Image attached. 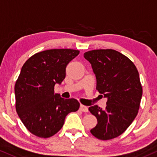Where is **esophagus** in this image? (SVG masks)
<instances>
[{
	"label": "esophagus",
	"instance_id": "34e87169",
	"mask_svg": "<svg viewBox=\"0 0 157 157\" xmlns=\"http://www.w3.org/2000/svg\"><path fill=\"white\" fill-rule=\"evenodd\" d=\"M80 110L83 112H88V109H87V106L83 105H80Z\"/></svg>",
	"mask_w": 157,
	"mask_h": 157
}]
</instances>
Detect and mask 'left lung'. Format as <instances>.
Wrapping results in <instances>:
<instances>
[{
    "label": "left lung",
    "instance_id": "left-lung-1",
    "mask_svg": "<svg viewBox=\"0 0 157 157\" xmlns=\"http://www.w3.org/2000/svg\"><path fill=\"white\" fill-rule=\"evenodd\" d=\"M97 78V89L107 98L104 109L95 105L89 111L97 119L90 130L100 140L117 137L136 118L142 96L139 74L134 63L123 54L113 49L85 52Z\"/></svg>",
    "mask_w": 157,
    "mask_h": 157
}]
</instances>
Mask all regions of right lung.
<instances>
[{"instance_id":"1","label":"right lung","mask_w":157,"mask_h":157,"mask_svg":"<svg viewBox=\"0 0 157 157\" xmlns=\"http://www.w3.org/2000/svg\"><path fill=\"white\" fill-rule=\"evenodd\" d=\"M78 54L69 48L45 50L23 65L15 85L16 109L32 134L51 137L61 129L66 116L79 109L76 99H63L54 91L65 78L67 64Z\"/></svg>"}]
</instances>
